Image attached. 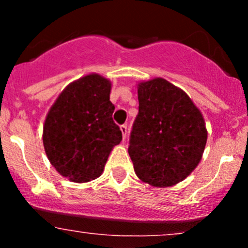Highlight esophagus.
Here are the masks:
<instances>
[{
	"label": "esophagus",
	"instance_id": "obj_1",
	"mask_svg": "<svg viewBox=\"0 0 248 248\" xmlns=\"http://www.w3.org/2000/svg\"><path fill=\"white\" fill-rule=\"evenodd\" d=\"M120 129H121L122 138H124V139H126V137H127V126H126V124H122V126L120 127Z\"/></svg>",
	"mask_w": 248,
	"mask_h": 248
}]
</instances>
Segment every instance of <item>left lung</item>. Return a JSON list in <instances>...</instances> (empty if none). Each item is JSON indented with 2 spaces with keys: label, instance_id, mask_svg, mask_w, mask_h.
Listing matches in <instances>:
<instances>
[{
  "label": "left lung",
  "instance_id": "left-lung-1",
  "mask_svg": "<svg viewBox=\"0 0 248 248\" xmlns=\"http://www.w3.org/2000/svg\"><path fill=\"white\" fill-rule=\"evenodd\" d=\"M139 112L128 154L137 176L154 187L184 181L202 161L205 120L188 94L163 78L138 81Z\"/></svg>",
  "mask_w": 248,
  "mask_h": 248
}]
</instances>
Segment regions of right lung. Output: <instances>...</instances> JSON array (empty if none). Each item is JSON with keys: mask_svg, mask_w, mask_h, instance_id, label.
<instances>
[{"mask_svg": "<svg viewBox=\"0 0 248 248\" xmlns=\"http://www.w3.org/2000/svg\"><path fill=\"white\" fill-rule=\"evenodd\" d=\"M111 81L90 73L67 85L46 116L43 145L47 159L62 176L77 184L102 175L108 157L122 140L112 121Z\"/></svg>", "mask_w": 248, "mask_h": 248, "instance_id": "obj_1", "label": "right lung"}]
</instances>
